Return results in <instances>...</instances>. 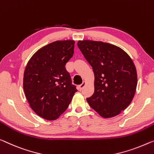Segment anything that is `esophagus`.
<instances>
[{
  "label": "esophagus",
  "instance_id": "esophagus-1",
  "mask_svg": "<svg viewBox=\"0 0 154 154\" xmlns=\"http://www.w3.org/2000/svg\"><path fill=\"white\" fill-rule=\"evenodd\" d=\"M86 82H83V83H82V84H80L79 86V90L80 91L82 90V89H83L84 87H85V86H86Z\"/></svg>",
  "mask_w": 154,
  "mask_h": 154
}]
</instances>
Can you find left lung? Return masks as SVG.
<instances>
[{"mask_svg": "<svg viewBox=\"0 0 154 154\" xmlns=\"http://www.w3.org/2000/svg\"><path fill=\"white\" fill-rule=\"evenodd\" d=\"M77 45L95 75V91L87 102L102 118L118 116L136 93L137 72L132 59L120 48L102 41H79Z\"/></svg>", "mask_w": 154, "mask_h": 154, "instance_id": "obj_1", "label": "left lung"}]
</instances>
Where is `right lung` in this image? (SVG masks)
Masks as SVG:
<instances>
[{"label": "right lung", "instance_id": "obj_1", "mask_svg": "<svg viewBox=\"0 0 154 154\" xmlns=\"http://www.w3.org/2000/svg\"><path fill=\"white\" fill-rule=\"evenodd\" d=\"M75 41H57L40 48L27 63L25 95L31 109L47 120H57L68 109L75 92L66 64L74 54Z\"/></svg>", "mask_w": 154, "mask_h": 154}]
</instances>
